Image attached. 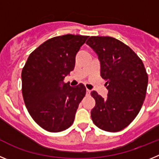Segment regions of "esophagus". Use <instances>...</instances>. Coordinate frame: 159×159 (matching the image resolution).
Instances as JSON below:
<instances>
[{
    "instance_id": "esophagus-1",
    "label": "esophagus",
    "mask_w": 159,
    "mask_h": 159,
    "mask_svg": "<svg viewBox=\"0 0 159 159\" xmlns=\"http://www.w3.org/2000/svg\"><path fill=\"white\" fill-rule=\"evenodd\" d=\"M90 93H91V91H90V90H88V89H87V95H89Z\"/></svg>"
}]
</instances>
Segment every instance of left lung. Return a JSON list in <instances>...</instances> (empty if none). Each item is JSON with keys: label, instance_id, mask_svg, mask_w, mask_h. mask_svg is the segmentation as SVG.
<instances>
[{"label": "left lung", "instance_id": "left-lung-1", "mask_svg": "<svg viewBox=\"0 0 159 159\" xmlns=\"http://www.w3.org/2000/svg\"><path fill=\"white\" fill-rule=\"evenodd\" d=\"M98 56L107 98L93 91L91 116L101 130L117 132L137 116L147 93L148 75L141 59L130 47L110 36H91L86 42Z\"/></svg>", "mask_w": 159, "mask_h": 159}]
</instances>
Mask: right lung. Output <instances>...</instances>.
<instances>
[{"mask_svg":"<svg viewBox=\"0 0 159 159\" xmlns=\"http://www.w3.org/2000/svg\"><path fill=\"white\" fill-rule=\"evenodd\" d=\"M88 36L51 38L29 55L21 73L22 94L28 111L40 127L60 132L71 126L86 94L80 84L71 87L65 76L74 70L75 56Z\"/></svg>","mask_w":159,"mask_h":159,"instance_id":"add662e5","label":"right lung"}]
</instances>
